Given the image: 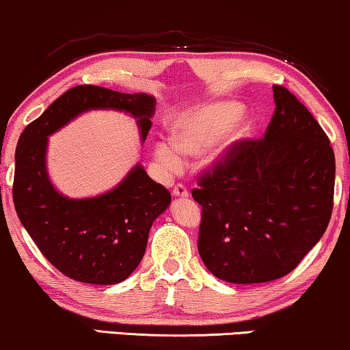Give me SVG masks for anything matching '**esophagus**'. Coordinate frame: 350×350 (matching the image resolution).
Returning <instances> with one entry per match:
<instances>
[{"label":"esophagus","mask_w":350,"mask_h":350,"mask_svg":"<svg viewBox=\"0 0 350 350\" xmlns=\"http://www.w3.org/2000/svg\"><path fill=\"white\" fill-rule=\"evenodd\" d=\"M172 196L176 198H187L189 197V190L185 189V185L178 184L174 189H172Z\"/></svg>","instance_id":"34e87169"}]
</instances>
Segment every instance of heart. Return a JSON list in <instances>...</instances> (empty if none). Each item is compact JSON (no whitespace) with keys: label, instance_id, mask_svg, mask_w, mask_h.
I'll use <instances>...</instances> for the list:
<instances>
[{"label":"heart","instance_id":"obj_1","mask_svg":"<svg viewBox=\"0 0 350 350\" xmlns=\"http://www.w3.org/2000/svg\"><path fill=\"white\" fill-rule=\"evenodd\" d=\"M242 105L221 101L202 106L185 114L171 135V142H158L153 157L163 170L176 172L184 165L183 157H198L203 152V165L216 170L228 161L234 147L255 129L250 118H241Z\"/></svg>","mask_w":350,"mask_h":350}]
</instances>
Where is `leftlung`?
<instances>
[{
  "label": "left lung",
  "instance_id": "8db88e82",
  "mask_svg": "<svg viewBox=\"0 0 350 350\" xmlns=\"http://www.w3.org/2000/svg\"><path fill=\"white\" fill-rule=\"evenodd\" d=\"M263 139L242 140L198 178V254L219 280L256 284L286 276L328 228L336 163L328 135L289 90L273 85Z\"/></svg>",
  "mask_w": 350,
  "mask_h": 350
}]
</instances>
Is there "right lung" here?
I'll return each mask as SVG.
<instances>
[{
	"label": "right lung",
	"mask_w": 350,
	"mask_h": 350,
	"mask_svg": "<svg viewBox=\"0 0 350 350\" xmlns=\"http://www.w3.org/2000/svg\"><path fill=\"white\" fill-rule=\"evenodd\" d=\"M154 103L147 94L77 85L53 101L19 137L12 185L17 216L48 262L70 280L108 286L129 278L144 258L153 221L170 206L171 193L137 165L109 192L64 197L48 178V137L90 109H116L137 119L145 142Z\"/></svg>",
	"instance_id": "1"
}]
</instances>
